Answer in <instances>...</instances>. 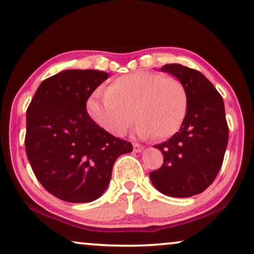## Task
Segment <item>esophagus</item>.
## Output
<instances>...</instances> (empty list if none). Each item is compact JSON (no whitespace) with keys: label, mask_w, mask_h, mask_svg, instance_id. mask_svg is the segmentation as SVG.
Segmentation results:
<instances>
[{"label":"esophagus","mask_w":254,"mask_h":254,"mask_svg":"<svg viewBox=\"0 0 254 254\" xmlns=\"http://www.w3.org/2000/svg\"><path fill=\"white\" fill-rule=\"evenodd\" d=\"M133 148H134L135 153H141V151L143 150V147L141 146V144H139V143H134L133 144Z\"/></svg>","instance_id":"obj_1"}]
</instances>
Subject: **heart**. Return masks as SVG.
I'll use <instances>...</instances> for the list:
<instances>
[{
	"mask_svg": "<svg viewBox=\"0 0 254 254\" xmlns=\"http://www.w3.org/2000/svg\"><path fill=\"white\" fill-rule=\"evenodd\" d=\"M187 108V91L179 79L149 71L121 75L87 101L91 119L114 136H123L136 117L139 136L167 139L180 129Z\"/></svg>",
	"mask_w": 254,
	"mask_h": 254,
	"instance_id": "obj_1",
	"label": "heart"
}]
</instances>
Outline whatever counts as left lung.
I'll list each match as a JSON object with an SVG mask.
<instances>
[{"mask_svg": "<svg viewBox=\"0 0 254 254\" xmlns=\"http://www.w3.org/2000/svg\"><path fill=\"white\" fill-rule=\"evenodd\" d=\"M161 71L184 85L188 108L180 130L154 146L163 154V164L149 177L163 195L191 197L203 192L222 167L229 140L224 101L199 71L181 64H166Z\"/></svg>", "mask_w": 254, "mask_h": 254, "instance_id": "left-lung-1", "label": "left lung"}]
</instances>
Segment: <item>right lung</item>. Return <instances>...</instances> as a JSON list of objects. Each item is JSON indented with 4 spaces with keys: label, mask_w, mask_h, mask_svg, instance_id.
I'll return each mask as SVG.
<instances>
[{
    "label": "right lung",
    "mask_w": 254,
    "mask_h": 254,
    "mask_svg": "<svg viewBox=\"0 0 254 254\" xmlns=\"http://www.w3.org/2000/svg\"><path fill=\"white\" fill-rule=\"evenodd\" d=\"M107 78L97 70L62 71L42 81L26 110L29 162L42 186L65 202L99 198L115 161L133 150L87 114V99Z\"/></svg>",
    "instance_id": "right-lung-1"
}]
</instances>
